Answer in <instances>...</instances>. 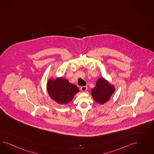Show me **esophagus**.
I'll return each instance as SVG.
<instances>
[{
    "instance_id": "34e87169",
    "label": "esophagus",
    "mask_w": 154,
    "mask_h": 154,
    "mask_svg": "<svg viewBox=\"0 0 154 154\" xmlns=\"http://www.w3.org/2000/svg\"><path fill=\"white\" fill-rule=\"evenodd\" d=\"M87 89H88V88H87V86H82V87H81V90L82 91H83V92H85L86 90H87Z\"/></svg>"
}]
</instances>
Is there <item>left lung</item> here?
Instances as JSON below:
<instances>
[{
	"label": "left lung",
	"instance_id": "1",
	"mask_svg": "<svg viewBox=\"0 0 154 154\" xmlns=\"http://www.w3.org/2000/svg\"><path fill=\"white\" fill-rule=\"evenodd\" d=\"M115 91V86L102 77L97 80L96 86L91 90V93L96 102L103 104L110 100Z\"/></svg>",
	"mask_w": 154,
	"mask_h": 154
}]
</instances>
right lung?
Segmentation results:
<instances>
[{"instance_id":"right-lung-1","label":"right lung","mask_w":154,"mask_h":154,"mask_svg":"<svg viewBox=\"0 0 154 154\" xmlns=\"http://www.w3.org/2000/svg\"><path fill=\"white\" fill-rule=\"evenodd\" d=\"M46 89L49 97L61 105L70 103L79 91L76 85L61 77H51L48 79Z\"/></svg>"}]
</instances>
